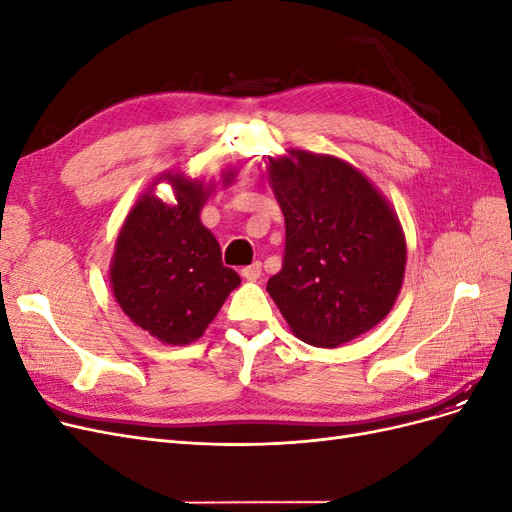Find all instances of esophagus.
Segmentation results:
<instances>
[{
    "mask_svg": "<svg viewBox=\"0 0 512 512\" xmlns=\"http://www.w3.org/2000/svg\"><path fill=\"white\" fill-rule=\"evenodd\" d=\"M260 273H262V265H260L258 260L252 262V265H247V267L241 269V275L245 277V280H258Z\"/></svg>",
    "mask_w": 512,
    "mask_h": 512,
    "instance_id": "34e87169",
    "label": "esophagus"
}]
</instances>
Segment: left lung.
Masks as SVG:
<instances>
[{"label": "left lung", "mask_w": 512, "mask_h": 512, "mask_svg": "<svg viewBox=\"0 0 512 512\" xmlns=\"http://www.w3.org/2000/svg\"><path fill=\"white\" fill-rule=\"evenodd\" d=\"M290 156L267 166L286 220L282 269L267 290L294 335L335 348L391 312L406 271L404 232L354 166L307 151Z\"/></svg>", "instance_id": "8db88e82"}]
</instances>
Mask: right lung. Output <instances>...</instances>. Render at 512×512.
<instances>
[{"instance_id": "add662e5", "label": "right lung", "mask_w": 512, "mask_h": 512, "mask_svg": "<svg viewBox=\"0 0 512 512\" xmlns=\"http://www.w3.org/2000/svg\"><path fill=\"white\" fill-rule=\"evenodd\" d=\"M166 179L175 185L177 205L151 192L138 198L117 237L111 284L134 324L164 344L185 346L205 333L241 280L222 265L218 241L200 224L209 194L203 183Z\"/></svg>"}]
</instances>
